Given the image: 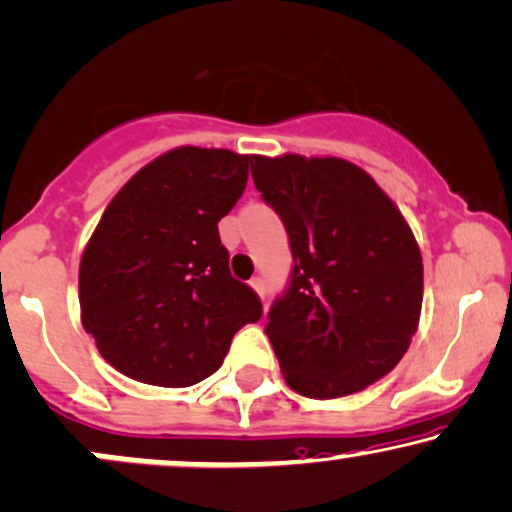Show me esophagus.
Returning <instances> with one entry per match:
<instances>
[{
  "label": "esophagus",
  "instance_id": "34e87169",
  "mask_svg": "<svg viewBox=\"0 0 512 512\" xmlns=\"http://www.w3.org/2000/svg\"><path fill=\"white\" fill-rule=\"evenodd\" d=\"M251 287L258 292V297H266V280L263 278H254L251 280Z\"/></svg>",
  "mask_w": 512,
  "mask_h": 512
}]
</instances>
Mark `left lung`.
<instances>
[{
    "instance_id": "8db88e82",
    "label": "left lung",
    "mask_w": 512,
    "mask_h": 512,
    "mask_svg": "<svg viewBox=\"0 0 512 512\" xmlns=\"http://www.w3.org/2000/svg\"><path fill=\"white\" fill-rule=\"evenodd\" d=\"M251 160L292 251L266 323L287 386L316 400L357 393L393 371L417 333L424 268L410 225L352 162Z\"/></svg>"
}]
</instances>
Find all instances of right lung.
<instances>
[{"label": "right lung", "mask_w": 512, "mask_h": 512, "mask_svg": "<svg viewBox=\"0 0 512 512\" xmlns=\"http://www.w3.org/2000/svg\"><path fill=\"white\" fill-rule=\"evenodd\" d=\"M249 155L184 146L122 186L78 270L86 333L134 381L186 388L220 369L239 328L263 316L230 273L218 222L249 179Z\"/></svg>", "instance_id": "right-lung-1"}]
</instances>
